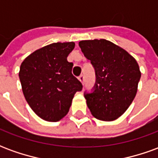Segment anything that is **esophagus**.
Returning <instances> with one entry per match:
<instances>
[{"label": "esophagus", "instance_id": "34e87169", "mask_svg": "<svg viewBox=\"0 0 158 158\" xmlns=\"http://www.w3.org/2000/svg\"><path fill=\"white\" fill-rule=\"evenodd\" d=\"M79 81L82 83V84H84V83H85V76L83 75V74H81V75L79 76Z\"/></svg>", "mask_w": 158, "mask_h": 158}]
</instances>
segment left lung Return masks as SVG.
I'll list each match as a JSON object with an SVG mask.
<instances>
[{"label": "left lung", "instance_id": "1", "mask_svg": "<svg viewBox=\"0 0 158 158\" xmlns=\"http://www.w3.org/2000/svg\"><path fill=\"white\" fill-rule=\"evenodd\" d=\"M79 47L96 72L91 92H85L87 106L97 119L113 121L123 115L135 97L140 71L125 50L106 40H81Z\"/></svg>", "mask_w": 158, "mask_h": 158}]
</instances>
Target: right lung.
I'll return each mask as SVG.
<instances>
[{
  "label": "right lung",
  "mask_w": 158,
  "mask_h": 158,
  "mask_svg": "<svg viewBox=\"0 0 158 158\" xmlns=\"http://www.w3.org/2000/svg\"><path fill=\"white\" fill-rule=\"evenodd\" d=\"M73 42H57L34 52L20 66L19 79L27 102L36 115L57 122L69 113L73 96L83 85L73 75L68 56Z\"/></svg>",
  "instance_id": "add662e5"
}]
</instances>
